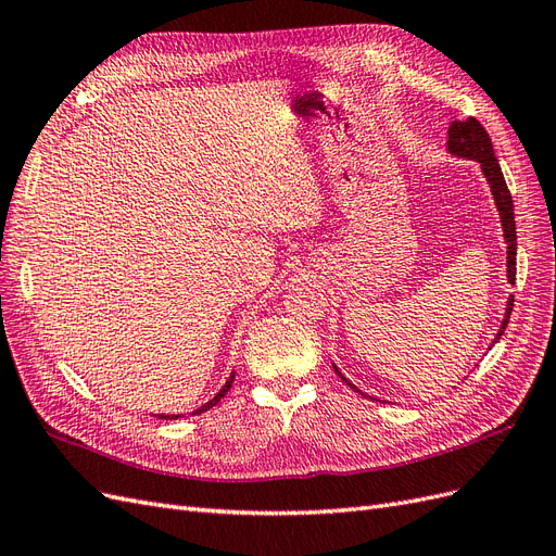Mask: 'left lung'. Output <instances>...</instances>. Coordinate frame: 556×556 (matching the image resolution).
<instances>
[{"mask_svg":"<svg viewBox=\"0 0 556 556\" xmlns=\"http://www.w3.org/2000/svg\"><path fill=\"white\" fill-rule=\"evenodd\" d=\"M447 150L452 155L457 157H464V160H473L480 164V169L486 178V182H490V190L494 194V204L498 208V217H501V227H503V239H506L508 243V280L515 282V264H517V231H515V211H513V197H510V190L506 185V178H503V172H501V164L494 155V148H492V139L490 134H486V129L476 121V117H466V121H454L447 129ZM513 296L508 299V308H506V317H503V325L496 333L494 343L501 339L503 331H506L508 327V319H510V313H513ZM333 371L339 374V378L350 384L352 390L359 392L362 396H366L362 390H357L355 384H352L339 368H336L333 364Z\"/></svg>","mask_w":556,"mask_h":556,"instance_id":"left-lung-1","label":"left lung"}]
</instances>
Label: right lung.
<instances>
[{"instance_id":"add662e5","label":"right lung","mask_w":556,"mask_h":556,"mask_svg":"<svg viewBox=\"0 0 556 556\" xmlns=\"http://www.w3.org/2000/svg\"><path fill=\"white\" fill-rule=\"evenodd\" d=\"M233 378H237V374H233V371H231L229 380H227V382L223 384V390H220V392H217V394H215V396H213V399H211L208 403H204V406H201V408H197V410H194L192 415H199V413H204V410H211V408L215 406V403H220V399H223V396H225V394H227V392L231 390V382H233ZM155 417H160V419H178L180 415H164V413H162V415H155Z\"/></svg>"}]
</instances>
